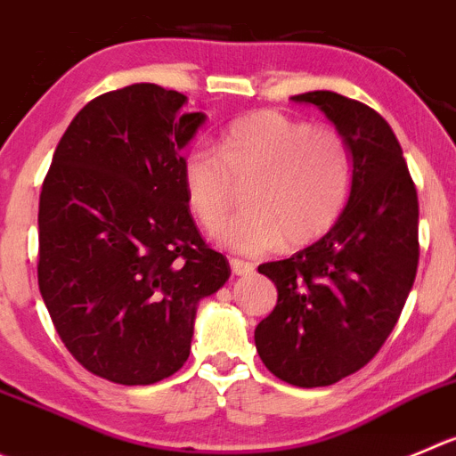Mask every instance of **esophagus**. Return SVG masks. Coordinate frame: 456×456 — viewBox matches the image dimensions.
I'll return each instance as SVG.
<instances>
[{"mask_svg": "<svg viewBox=\"0 0 456 456\" xmlns=\"http://www.w3.org/2000/svg\"><path fill=\"white\" fill-rule=\"evenodd\" d=\"M231 268L235 275H250V273L255 271V264L253 262H244V259H237V257H231Z\"/></svg>", "mask_w": 456, "mask_h": 456, "instance_id": "1", "label": "esophagus"}]
</instances>
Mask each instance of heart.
<instances>
[{"label":"heart","instance_id":"b5f03b06","mask_svg":"<svg viewBox=\"0 0 456 456\" xmlns=\"http://www.w3.org/2000/svg\"><path fill=\"white\" fill-rule=\"evenodd\" d=\"M351 154L342 136L280 111L235 120L219 154L197 145L183 156L188 206L203 228L221 224L246 185L240 215L216 228L225 248L257 255L284 241L305 246L336 224L351 190Z\"/></svg>","mask_w":456,"mask_h":456}]
</instances>
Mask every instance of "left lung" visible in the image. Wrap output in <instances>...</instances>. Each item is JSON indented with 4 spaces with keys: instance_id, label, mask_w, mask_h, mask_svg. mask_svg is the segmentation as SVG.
<instances>
[{
    "instance_id": "obj_1",
    "label": "left lung",
    "mask_w": 456,
    "mask_h": 456,
    "mask_svg": "<svg viewBox=\"0 0 456 456\" xmlns=\"http://www.w3.org/2000/svg\"><path fill=\"white\" fill-rule=\"evenodd\" d=\"M336 125L351 154V190L327 235L257 268L277 305L255 329L271 374L324 387L354 374L392 333L419 266V199L392 127L371 107L333 91L293 95Z\"/></svg>"
}]
</instances>
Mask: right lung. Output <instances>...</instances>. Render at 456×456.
<instances>
[{"label":"right lung","instance_id":"obj_1","mask_svg":"<svg viewBox=\"0 0 456 456\" xmlns=\"http://www.w3.org/2000/svg\"><path fill=\"white\" fill-rule=\"evenodd\" d=\"M151 82L86 102L40 194L37 281L55 331L91 374L151 385L183 367L197 306L231 277L190 215L183 150L206 114Z\"/></svg>","mask_w":456,"mask_h":456}]
</instances>
